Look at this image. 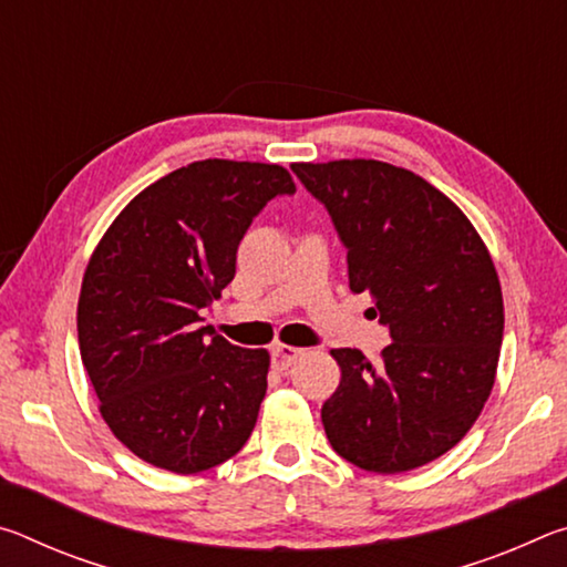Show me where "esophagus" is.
<instances>
[{
  "label": "esophagus",
  "mask_w": 567,
  "mask_h": 567,
  "mask_svg": "<svg viewBox=\"0 0 567 567\" xmlns=\"http://www.w3.org/2000/svg\"><path fill=\"white\" fill-rule=\"evenodd\" d=\"M300 354H302V350L292 348V344H275V348H272V364L277 370H287L297 358H300Z\"/></svg>",
  "instance_id": "esophagus-1"
}]
</instances>
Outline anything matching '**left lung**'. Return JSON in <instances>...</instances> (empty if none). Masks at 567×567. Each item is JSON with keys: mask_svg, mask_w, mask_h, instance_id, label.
Segmentation results:
<instances>
[{"mask_svg": "<svg viewBox=\"0 0 567 567\" xmlns=\"http://www.w3.org/2000/svg\"><path fill=\"white\" fill-rule=\"evenodd\" d=\"M328 209L352 292L390 332L382 360L338 348L342 380L322 405L334 453L370 473L415 470L455 447L491 395L503 292L483 239L415 172L378 159L292 165Z\"/></svg>", "mask_w": 567, "mask_h": 567, "instance_id": "left-lung-1", "label": "left lung"}]
</instances>
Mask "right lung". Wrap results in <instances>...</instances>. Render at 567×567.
Segmentation results:
<instances>
[{"instance_id": "1", "label": "right lung", "mask_w": 567, "mask_h": 567, "mask_svg": "<svg viewBox=\"0 0 567 567\" xmlns=\"http://www.w3.org/2000/svg\"><path fill=\"white\" fill-rule=\"evenodd\" d=\"M290 172L203 159L142 189L94 249L76 307L100 412L145 463L192 475L237 455L260 412L270 354L203 328L237 247Z\"/></svg>"}]
</instances>
